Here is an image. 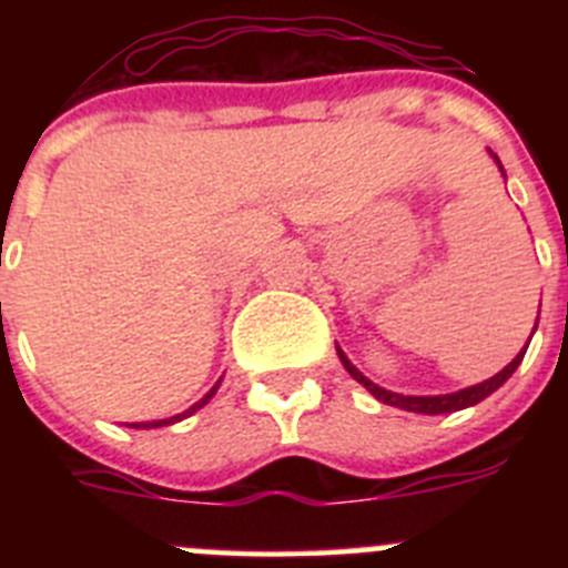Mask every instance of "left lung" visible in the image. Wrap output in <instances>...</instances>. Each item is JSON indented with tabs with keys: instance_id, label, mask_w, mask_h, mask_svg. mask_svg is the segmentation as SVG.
I'll return each mask as SVG.
<instances>
[{
	"instance_id": "8db88e82",
	"label": "left lung",
	"mask_w": 568,
	"mask_h": 568,
	"mask_svg": "<svg viewBox=\"0 0 568 568\" xmlns=\"http://www.w3.org/2000/svg\"><path fill=\"white\" fill-rule=\"evenodd\" d=\"M491 159L498 162V155L491 153ZM500 168V162H498ZM500 173H504V168H500ZM535 327H538V321H535ZM529 346V344H526ZM526 346L520 349L515 358H511V364H506L504 369H500L498 375H491L489 381H484V384H475V386H466V389H458V393H449V395H400V393H389V389H384V386L373 384V381L366 378L364 373H361L358 366H353V361L346 358L344 349L338 346V358L341 364H344V369L349 375H353L355 381H358L364 389H369V393L375 395V398L381 400V404H389V406H398V409H406V413H420V415H444V413H458V409H466V406H475L480 404L484 398H489L498 386H504V381L511 378V373L518 369V364L524 361L526 355Z\"/></svg>"
}]
</instances>
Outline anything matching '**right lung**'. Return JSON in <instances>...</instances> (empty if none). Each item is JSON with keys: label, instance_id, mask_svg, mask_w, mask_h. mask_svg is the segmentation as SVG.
Instances as JSON below:
<instances>
[{"label": "right lung", "instance_id": "1", "mask_svg": "<svg viewBox=\"0 0 568 568\" xmlns=\"http://www.w3.org/2000/svg\"><path fill=\"white\" fill-rule=\"evenodd\" d=\"M219 384H222V381H219ZM219 384L213 386V389H210L207 395H204L202 400H195L193 406H190L187 413H182V415H173V418H164V420H150V424H133V429H153V426H168V424H175V420H182V418H187V415H193V413H199V409H202L204 404H207L210 398H213L215 395V389H219Z\"/></svg>", "mask_w": 568, "mask_h": 568}]
</instances>
